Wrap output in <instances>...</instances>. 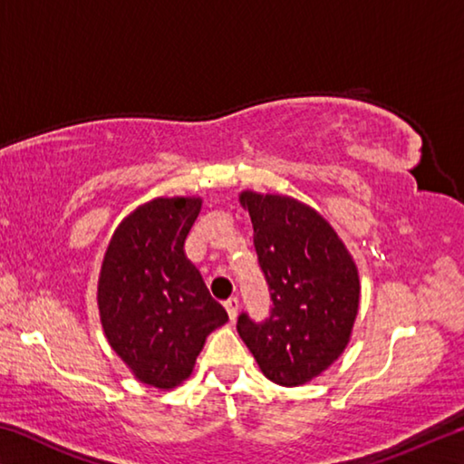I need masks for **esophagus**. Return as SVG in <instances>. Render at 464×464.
<instances>
[{
	"label": "esophagus",
	"mask_w": 464,
	"mask_h": 464,
	"mask_svg": "<svg viewBox=\"0 0 464 464\" xmlns=\"http://www.w3.org/2000/svg\"><path fill=\"white\" fill-rule=\"evenodd\" d=\"M225 309H227V313H229V319L233 321L235 317H237V311H239V298H237V296L227 298V301H225Z\"/></svg>",
	"instance_id": "1"
}]
</instances>
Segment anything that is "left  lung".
<instances>
[{
    "mask_svg": "<svg viewBox=\"0 0 464 464\" xmlns=\"http://www.w3.org/2000/svg\"><path fill=\"white\" fill-rule=\"evenodd\" d=\"M254 246L270 286L272 315L254 324L239 315L237 332L266 379L301 387L343 354L360 309L354 257L309 204L285 194L243 190Z\"/></svg>",
    "mask_w": 464,
    "mask_h": 464,
    "instance_id": "obj_1",
    "label": "left lung"
}]
</instances>
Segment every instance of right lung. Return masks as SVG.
<instances>
[{
  "label": "right lung",
  "instance_id": "obj_1",
  "mask_svg": "<svg viewBox=\"0 0 464 464\" xmlns=\"http://www.w3.org/2000/svg\"><path fill=\"white\" fill-rule=\"evenodd\" d=\"M202 208L198 196H157L122 218L98 276L104 335L139 382L169 391L192 374L227 311L210 296L184 241Z\"/></svg>",
  "mask_w": 464,
  "mask_h": 464
}]
</instances>
